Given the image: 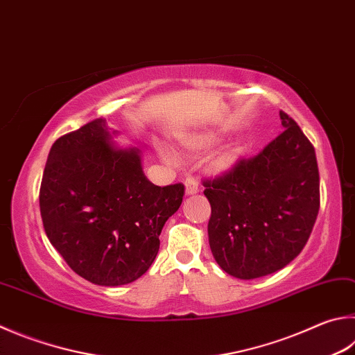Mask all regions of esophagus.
<instances>
[{"label": "esophagus", "mask_w": 355, "mask_h": 355, "mask_svg": "<svg viewBox=\"0 0 355 355\" xmlns=\"http://www.w3.org/2000/svg\"><path fill=\"white\" fill-rule=\"evenodd\" d=\"M184 186H186V194H188V196L196 194V192H198V183H197V180L194 177L186 178Z\"/></svg>", "instance_id": "34e87169"}]
</instances>
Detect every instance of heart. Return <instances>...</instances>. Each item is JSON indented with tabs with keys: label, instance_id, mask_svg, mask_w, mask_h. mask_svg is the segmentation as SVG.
I'll return each mask as SVG.
<instances>
[{
	"label": "heart",
	"instance_id": "heart-1",
	"mask_svg": "<svg viewBox=\"0 0 355 355\" xmlns=\"http://www.w3.org/2000/svg\"><path fill=\"white\" fill-rule=\"evenodd\" d=\"M208 144H209V139L208 138H203V139L198 141L197 147H200V149H202V147H206ZM164 158L166 159H172V155H171V153H164ZM234 158H236V152H233V150L225 152V153H222V155H218L216 158L214 164H216V167H220V169H223V167H227V166H230L231 163H233Z\"/></svg>",
	"mask_w": 355,
	"mask_h": 355
}]
</instances>
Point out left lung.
Wrapping results in <instances>:
<instances>
[{
    "label": "left lung",
    "mask_w": 355,
    "mask_h": 355,
    "mask_svg": "<svg viewBox=\"0 0 355 355\" xmlns=\"http://www.w3.org/2000/svg\"><path fill=\"white\" fill-rule=\"evenodd\" d=\"M284 132L254 157L203 178L209 200L212 256L228 275L254 279L278 272L301 253L320 209L315 149L279 112Z\"/></svg>",
    "instance_id": "1"
}]
</instances>
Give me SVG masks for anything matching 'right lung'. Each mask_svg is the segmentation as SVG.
Masks as SVG:
<instances>
[{"instance_id":"obj_1","label":"right lung","mask_w":355,"mask_h":355,"mask_svg":"<svg viewBox=\"0 0 355 355\" xmlns=\"http://www.w3.org/2000/svg\"><path fill=\"white\" fill-rule=\"evenodd\" d=\"M110 139L105 118L57 138L40 186L49 242L98 286L128 284L149 270L161 230L184 196L182 183H150L139 150L116 149Z\"/></svg>"}]
</instances>
